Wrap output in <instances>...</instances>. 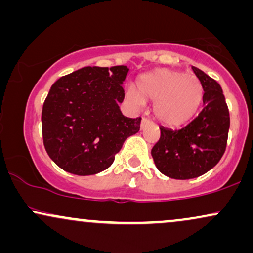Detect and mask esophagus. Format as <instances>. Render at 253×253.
Returning a JSON list of instances; mask_svg holds the SVG:
<instances>
[{
    "instance_id": "esophagus-1",
    "label": "esophagus",
    "mask_w": 253,
    "mask_h": 253,
    "mask_svg": "<svg viewBox=\"0 0 253 253\" xmlns=\"http://www.w3.org/2000/svg\"><path fill=\"white\" fill-rule=\"evenodd\" d=\"M151 124V121L149 120V119H146V118H143L141 119V124H140V128L141 129H144L145 127H147L149 126V125Z\"/></svg>"
}]
</instances>
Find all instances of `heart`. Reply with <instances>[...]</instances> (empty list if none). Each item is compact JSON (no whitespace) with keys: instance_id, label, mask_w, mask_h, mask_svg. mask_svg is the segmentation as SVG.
<instances>
[{"instance_id":"heart-1","label":"heart","mask_w":253,"mask_h":253,"mask_svg":"<svg viewBox=\"0 0 253 253\" xmlns=\"http://www.w3.org/2000/svg\"><path fill=\"white\" fill-rule=\"evenodd\" d=\"M205 90L193 75L170 69H157L136 80V89L126 90V97L133 106H143L145 100L153 102V114L168 126H179L196 115Z\"/></svg>"}]
</instances>
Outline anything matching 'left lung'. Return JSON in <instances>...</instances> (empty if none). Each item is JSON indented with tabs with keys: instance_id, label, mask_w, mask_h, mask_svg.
I'll return each mask as SVG.
<instances>
[{
	"instance_id": "left-lung-1",
	"label": "left lung",
	"mask_w": 253,
	"mask_h": 253,
	"mask_svg": "<svg viewBox=\"0 0 253 253\" xmlns=\"http://www.w3.org/2000/svg\"><path fill=\"white\" fill-rule=\"evenodd\" d=\"M193 70L205 90V107L181 129L161 127V138L151 151L157 169L175 179L195 178L215 167L228 138L229 112L221 86L200 69Z\"/></svg>"
}]
</instances>
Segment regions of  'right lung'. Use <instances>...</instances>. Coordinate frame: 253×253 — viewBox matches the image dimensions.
<instances>
[{
  "label": "right lung",
  "mask_w": 253,
  "mask_h": 253,
  "mask_svg": "<svg viewBox=\"0 0 253 253\" xmlns=\"http://www.w3.org/2000/svg\"><path fill=\"white\" fill-rule=\"evenodd\" d=\"M125 65L85 66L60 77L42 106L46 152L60 169L78 176L108 169L127 138L140 129L141 118L124 117Z\"/></svg>",
  "instance_id": "right-lung-1"
}]
</instances>
